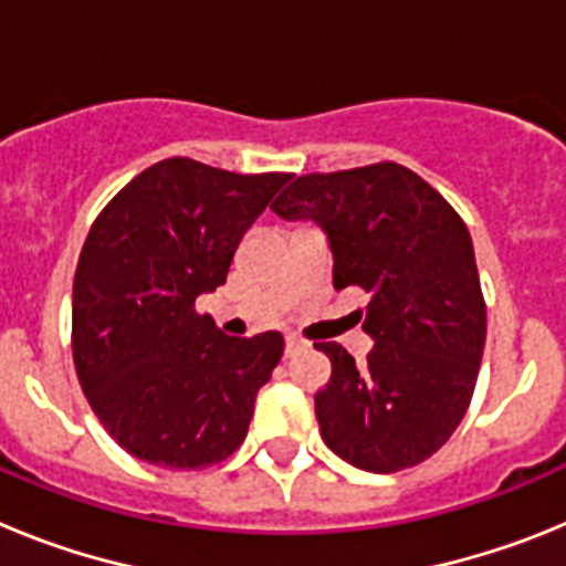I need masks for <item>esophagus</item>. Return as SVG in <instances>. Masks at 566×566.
<instances>
[{
  "mask_svg": "<svg viewBox=\"0 0 566 566\" xmlns=\"http://www.w3.org/2000/svg\"><path fill=\"white\" fill-rule=\"evenodd\" d=\"M306 348V343L300 337H286V357H294L297 352H303Z\"/></svg>",
  "mask_w": 566,
  "mask_h": 566,
  "instance_id": "obj_1",
  "label": "esophagus"
}]
</instances>
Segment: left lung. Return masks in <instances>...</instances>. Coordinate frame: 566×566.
I'll return each mask as SVG.
<instances>
[{
    "mask_svg": "<svg viewBox=\"0 0 566 566\" xmlns=\"http://www.w3.org/2000/svg\"><path fill=\"white\" fill-rule=\"evenodd\" d=\"M272 209L319 223L334 289L371 297L363 328L374 348L363 365L339 343H314L332 359L314 397L323 442L371 473L433 457L468 411L488 334L473 240L457 209L394 161L300 175Z\"/></svg>",
    "mask_w": 566,
    "mask_h": 566,
    "instance_id": "left-lung-1",
    "label": "left lung"
}]
</instances>
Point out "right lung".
<instances>
[{
	"label": "right lung",
	"instance_id": "obj_1",
	"mask_svg": "<svg viewBox=\"0 0 566 566\" xmlns=\"http://www.w3.org/2000/svg\"><path fill=\"white\" fill-rule=\"evenodd\" d=\"M289 178L167 158L90 227L73 280V363L104 431L133 457L209 468L247 439L283 334L227 337L195 300L227 283L240 238Z\"/></svg>",
	"mask_w": 566,
	"mask_h": 566
}]
</instances>
